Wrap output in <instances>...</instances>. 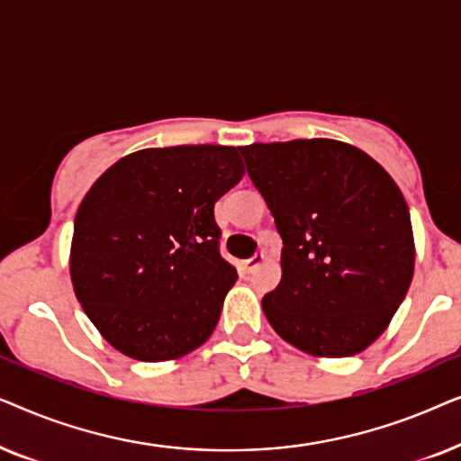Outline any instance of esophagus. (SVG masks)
Here are the masks:
<instances>
[{
  "mask_svg": "<svg viewBox=\"0 0 461 461\" xmlns=\"http://www.w3.org/2000/svg\"><path fill=\"white\" fill-rule=\"evenodd\" d=\"M264 262V254H256V256H251L249 260H245L243 262V268L248 270V273H254V270L260 267V264Z\"/></svg>",
  "mask_w": 461,
  "mask_h": 461,
  "instance_id": "esophagus-1",
  "label": "esophagus"
}]
</instances>
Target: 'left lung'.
I'll return each mask as SVG.
<instances>
[{"instance_id": "8db88e82", "label": "left lung", "mask_w": 461, "mask_h": 461, "mask_svg": "<svg viewBox=\"0 0 461 461\" xmlns=\"http://www.w3.org/2000/svg\"><path fill=\"white\" fill-rule=\"evenodd\" d=\"M283 239L273 330L314 357L375 342L413 279L407 201L380 163L330 138L239 147Z\"/></svg>"}]
</instances>
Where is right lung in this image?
<instances>
[{
  "label": "right lung",
  "mask_w": 461,
  "mask_h": 461,
  "mask_svg": "<svg viewBox=\"0 0 461 461\" xmlns=\"http://www.w3.org/2000/svg\"><path fill=\"white\" fill-rule=\"evenodd\" d=\"M241 178L235 147L191 144L138 150L94 182L75 216L71 281L113 348L159 363L212 336L237 281L213 203Z\"/></svg>",
  "instance_id": "right-lung-1"
}]
</instances>
